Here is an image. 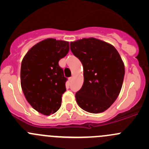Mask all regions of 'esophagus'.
<instances>
[{
	"mask_svg": "<svg viewBox=\"0 0 149 149\" xmlns=\"http://www.w3.org/2000/svg\"><path fill=\"white\" fill-rule=\"evenodd\" d=\"M73 76H71V77H70V78H69V79H68L69 81H70V82H72V81H73Z\"/></svg>",
	"mask_w": 149,
	"mask_h": 149,
	"instance_id": "esophagus-1",
	"label": "esophagus"
}]
</instances>
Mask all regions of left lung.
<instances>
[{
  "label": "left lung",
  "mask_w": 149,
  "mask_h": 149,
  "mask_svg": "<svg viewBox=\"0 0 149 149\" xmlns=\"http://www.w3.org/2000/svg\"><path fill=\"white\" fill-rule=\"evenodd\" d=\"M70 49L84 67V81L76 94L81 109L90 113L107 109L119 95L125 76V66L112 45L95 38L70 42Z\"/></svg>",
  "instance_id": "left-lung-1"
}]
</instances>
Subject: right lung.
Returning <instances> with one entry per match:
<instances>
[{
	"label": "right lung",
	"mask_w": 149,
	"mask_h": 149,
	"mask_svg": "<svg viewBox=\"0 0 149 149\" xmlns=\"http://www.w3.org/2000/svg\"><path fill=\"white\" fill-rule=\"evenodd\" d=\"M69 51V43L47 39L33 46L21 66V85L28 102L45 115L56 112L66 91L63 70L60 60Z\"/></svg>",
	"instance_id": "obj_1"
}]
</instances>
